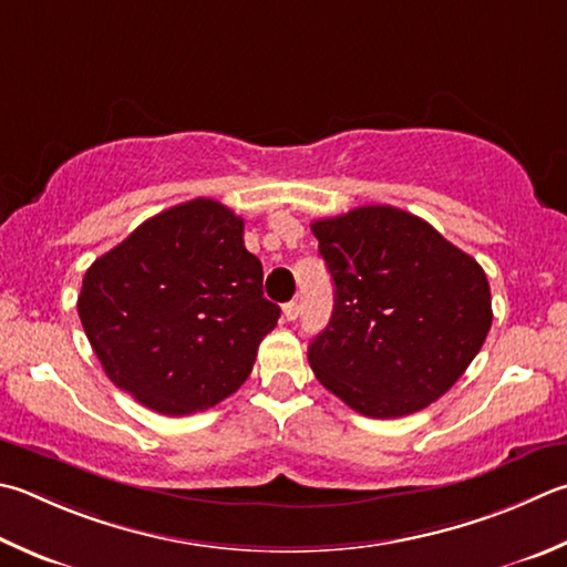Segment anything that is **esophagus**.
I'll return each instance as SVG.
<instances>
[{"mask_svg":"<svg viewBox=\"0 0 567 567\" xmlns=\"http://www.w3.org/2000/svg\"><path fill=\"white\" fill-rule=\"evenodd\" d=\"M300 312H302V305H300V302H287V305L282 307V315H285L287 322H295V319L300 317Z\"/></svg>","mask_w":567,"mask_h":567,"instance_id":"esophagus-1","label":"esophagus"}]
</instances>
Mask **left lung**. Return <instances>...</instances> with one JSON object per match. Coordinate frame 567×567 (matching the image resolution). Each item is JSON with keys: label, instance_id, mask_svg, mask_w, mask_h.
<instances>
[{"label": "left lung", "instance_id": "8db88e82", "mask_svg": "<svg viewBox=\"0 0 567 567\" xmlns=\"http://www.w3.org/2000/svg\"><path fill=\"white\" fill-rule=\"evenodd\" d=\"M334 282V312L307 359L347 406L372 419L444 396L493 322L483 267L426 220L364 205L312 223Z\"/></svg>", "mask_w": 567, "mask_h": 567}]
</instances>
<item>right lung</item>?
I'll return each mask as SVG.
<instances>
[{"instance_id": "add662e5", "label": "right lung", "mask_w": 567, "mask_h": 567, "mask_svg": "<svg viewBox=\"0 0 567 567\" xmlns=\"http://www.w3.org/2000/svg\"><path fill=\"white\" fill-rule=\"evenodd\" d=\"M243 225L218 200L173 205L84 275L79 317L101 367L158 414H195L238 391L280 319Z\"/></svg>"}]
</instances>
